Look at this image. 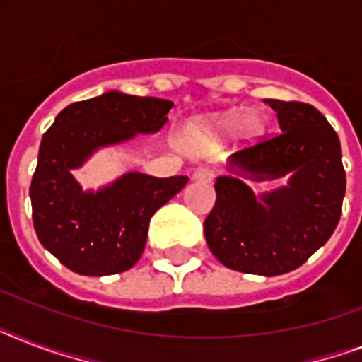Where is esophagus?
<instances>
[{
	"instance_id": "esophagus-1",
	"label": "esophagus",
	"mask_w": 362,
	"mask_h": 362,
	"mask_svg": "<svg viewBox=\"0 0 362 362\" xmlns=\"http://www.w3.org/2000/svg\"><path fill=\"white\" fill-rule=\"evenodd\" d=\"M216 173L210 167H199V169H195V173H193V180L197 182H203V184H209V182L214 180Z\"/></svg>"
}]
</instances>
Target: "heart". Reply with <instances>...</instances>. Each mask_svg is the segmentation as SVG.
<instances>
[{"mask_svg": "<svg viewBox=\"0 0 362 362\" xmlns=\"http://www.w3.org/2000/svg\"><path fill=\"white\" fill-rule=\"evenodd\" d=\"M235 122H237V118L235 116H226L223 120L218 122V129H231L233 125H235ZM244 125H246L247 131H257L259 127H261V122H259L257 116H247L246 122H244Z\"/></svg>", "mask_w": 362, "mask_h": 362, "instance_id": "1", "label": "heart"}]
</instances>
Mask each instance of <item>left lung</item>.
I'll list each match as a JSON object with an SVG mask.
<instances>
[{
    "label": "left lung",
    "instance_id": "1",
    "mask_svg": "<svg viewBox=\"0 0 362 362\" xmlns=\"http://www.w3.org/2000/svg\"><path fill=\"white\" fill-rule=\"evenodd\" d=\"M264 103L276 110L281 131L233 153L231 169L255 182L291 173L289 184L257 201L240 178L220 176L204 237L227 269L278 276L298 269L331 238L342 216L346 170L337 131L315 107Z\"/></svg>",
    "mask_w": 362,
    "mask_h": 362
}]
</instances>
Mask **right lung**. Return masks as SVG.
<instances>
[{
	"instance_id": "add662e5",
	"label": "right lung",
	"mask_w": 362,
	"mask_h": 362,
	"mask_svg": "<svg viewBox=\"0 0 362 362\" xmlns=\"http://www.w3.org/2000/svg\"><path fill=\"white\" fill-rule=\"evenodd\" d=\"M173 105L107 92L65 107L42 135L30 186L33 227L42 246L76 274L129 270L146 246L150 218L186 186L187 176L127 173L101 192L84 193L71 169L98 148L159 131Z\"/></svg>"
}]
</instances>
